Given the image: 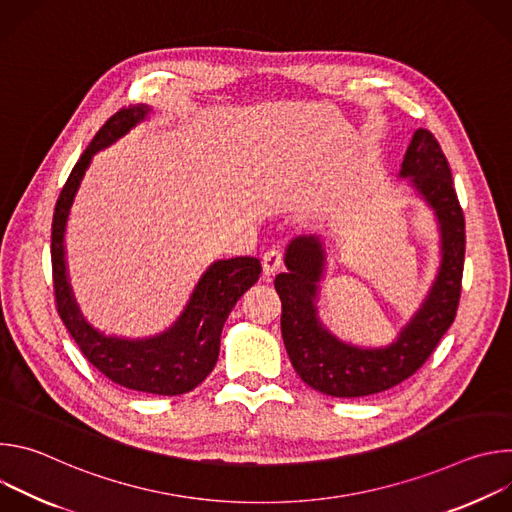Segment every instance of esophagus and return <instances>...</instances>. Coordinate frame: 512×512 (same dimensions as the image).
Wrapping results in <instances>:
<instances>
[{"label": "esophagus", "instance_id": "34e87169", "mask_svg": "<svg viewBox=\"0 0 512 512\" xmlns=\"http://www.w3.org/2000/svg\"><path fill=\"white\" fill-rule=\"evenodd\" d=\"M263 275L265 277H271V275H275L279 269H281V265H283V255H281V251H277V249H269L265 255H263Z\"/></svg>", "mask_w": 512, "mask_h": 512}]
</instances>
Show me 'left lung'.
I'll return each mask as SVG.
<instances>
[{"mask_svg": "<svg viewBox=\"0 0 512 512\" xmlns=\"http://www.w3.org/2000/svg\"><path fill=\"white\" fill-rule=\"evenodd\" d=\"M401 176L433 208L442 233V267L427 300L387 348H356L322 328L316 316L318 281L324 249L312 237L291 241L285 273L275 277L281 300V336L296 373L312 389L332 397H367L409 379L431 356L452 326L460 294L466 253V221L454 190L452 170L431 131L417 129Z\"/></svg>", "mask_w": 512, "mask_h": 512, "instance_id": "obj_1", "label": "left lung"}]
</instances>
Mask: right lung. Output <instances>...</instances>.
<instances>
[{
  "instance_id": "obj_1",
  "label": "right lung",
  "mask_w": 512,
  "mask_h": 512,
  "mask_svg": "<svg viewBox=\"0 0 512 512\" xmlns=\"http://www.w3.org/2000/svg\"><path fill=\"white\" fill-rule=\"evenodd\" d=\"M145 115H148V107L143 105H129L111 115L62 186L54 208L50 237L52 283L62 324L99 373L131 391L182 395L198 387L214 369L223 326L239 298L259 279V259L235 257L210 265L198 281L178 322L168 332L145 340L107 338L93 330L72 300L64 263V227L68 210L93 156L125 135Z\"/></svg>"
}]
</instances>
